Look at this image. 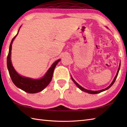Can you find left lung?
Here are the masks:
<instances>
[{"label":"left lung","instance_id":"left-lung-1","mask_svg":"<svg viewBox=\"0 0 127 127\" xmlns=\"http://www.w3.org/2000/svg\"><path fill=\"white\" fill-rule=\"evenodd\" d=\"M120 66H121V64H120L119 68H118V69L117 74H116V76H115V78H114V80L112 81V82H111V84H110L107 88H105V89H103V90H101L95 91H91V90H86V89H85V88H84L83 87H81V86L80 85H79V84H78V83L74 80L73 78L72 77V76H71V79H72V81H73V82L75 83V85H76L77 86V87H79V88L80 89V90H81V91H83V92H87V93H90V94H98V93H100V92H103V91H106V90H108L109 88H110L111 87V86L113 85V84H114V82H115V80H116V78H117V76H118V72H119V70H120Z\"/></svg>","mask_w":127,"mask_h":127}]
</instances>
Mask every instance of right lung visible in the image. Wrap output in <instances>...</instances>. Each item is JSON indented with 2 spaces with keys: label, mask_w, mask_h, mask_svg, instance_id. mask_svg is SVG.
Returning a JSON list of instances; mask_svg holds the SVG:
<instances>
[{
  "label": "right lung",
  "mask_w": 127,
  "mask_h": 127,
  "mask_svg": "<svg viewBox=\"0 0 127 127\" xmlns=\"http://www.w3.org/2000/svg\"><path fill=\"white\" fill-rule=\"evenodd\" d=\"M21 27L18 29L17 34L13 37L10 43L9 53H8L7 57V69L9 70L11 79L16 87L29 93H38L45 89L50 83L51 80L52 79L54 69H55L57 64L61 61V59H59L54 62L52 65L48 69L46 73L41 79H34L30 77L21 76L18 74L12 64L11 60V54L12 42L18 34Z\"/></svg>",
  "instance_id": "add662e5"
}]
</instances>
